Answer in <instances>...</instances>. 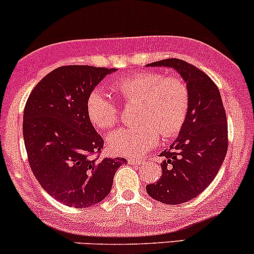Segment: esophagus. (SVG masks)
I'll use <instances>...</instances> for the list:
<instances>
[{"label": "esophagus", "instance_id": "obj_1", "mask_svg": "<svg viewBox=\"0 0 254 254\" xmlns=\"http://www.w3.org/2000/svg\"><path fill=\"white\" fill-rule=\"evenodd\" d=\"M128 163L133 165H142L145 163V161H142V159H138V158H128Z\"/></svg>", "mask_w": 254, "mask_h": 254}]
</instances>
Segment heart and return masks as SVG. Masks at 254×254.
Masks as SVG:
<instances>
[{"instance_id": "obj_1", "label": "heart", "mask_w": 254, "mask_h": 254, "mask_svg": "<svg viewBox=\"0 0 254 254\" xmlns=\"http://www.w3.org/2000/svg\"><path fill=\"white\" fill-rule=\"evenodd\" d=\"M112 90L124 103H138L135 120L140 122L108 136V147L116 155L139 157L157 145L159 135L172 139L185 126L190 91L181 79L157 72L138 73L116 80ZM86 114L96 128L109 129L118 124L120 108L102 91L95 90L87 97Z\"/></svg>"}]
</instances>
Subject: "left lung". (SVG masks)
Instances as JSON below:
<instances>
[{
	"instance_id": "left-lung-1",
	"label": "left lung",
	"mask_w": 254,
	"mask_h": 254,
	"mask_svg": "<svg viewBox=\"0 0 254 254\" xmlns=\"http://www.w3.org/2000/svg\"><path fill=\"white\" fill-rule=\"evenodd\" d=\"M180 73L190 91L185 126L169 150L161 153V179L146 186L147 194L161 203L176 205L195 198L213 181L228 150L226 110L218 87L207 74L179 59L152 62Z\"/></svg>"
}]
</instances>
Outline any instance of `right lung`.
Masks as SVG:
<instances>
[{
	"mask_svg": "<svg viewBox=\"0 0 254 254\" xmlns=\"http://www.w3.org/2000/svg\"><path fill=\"white\" fill-rule=\"evenodd\" d=\"M115 68L62 65L44 76L25 105L28 163L47 193L67 206H92L110 193L126 158H101L104 140L86 114L87 97Z\"/></svg>",
	"mask_w": 254,
	"mask_h": 254,
	"instance_id": "1",
	"label": "right lung"
}]
</instances>
